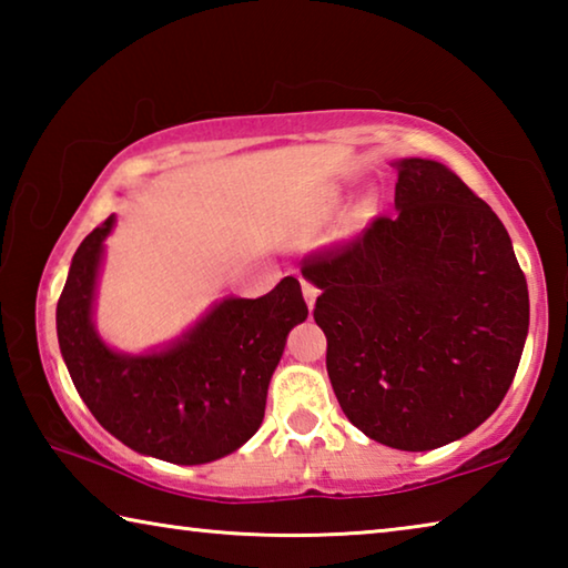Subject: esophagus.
<instances>
[{"label": "esophagus", "instance_id": "34e87169", "mask_svg": "<svg viewBox=\"0 0 568 568\" xmlns=\"http://www.w3.org/2000/svg\"><path fill=\"white\" fill-rule=\"evenodd\" d=\"M303 297H305V303H307V307H315V297H318V287H315L313 283H307V281H303Z\"/></svg>", "mask_w": 568, "mask_h": 568}]
</instances>
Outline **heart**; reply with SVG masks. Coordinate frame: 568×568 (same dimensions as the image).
Listing matches in <instances>:
<instances>
[{"mask_svg":"<svg viewBox=\"0 0 568 568\" xmlns=\"http://www.w3.org/2000/svg\"><path fill=\"white\" fill-rule=\"evenodd\" d=\"M373 215V197H363L358 207H355V217L361 220V223H365Z\"/></svg>","mask_w":568,"mask_h":568,"instance_id":"obj_1","label":"heart"}]
</instances>
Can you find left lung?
<instances>
[{
  "instance_id": "obj_1",
  "label": "left lung",
  "mask_w": 568,
  "mask_h": 568,
  "mask_svg": "<svg viewBox=\"0 0 568 568\" xmlns=\"http://www.w3.org/2000/svg\"><path fill=\"white\" fill-rule=\"evenodd\" d=\"M396 215L311 257L313 318L331 386L355 428L430 450L468 436L511 388L528 335V287L498 215L454 170L390 162Z\"/></svg>"
}]
</instances>
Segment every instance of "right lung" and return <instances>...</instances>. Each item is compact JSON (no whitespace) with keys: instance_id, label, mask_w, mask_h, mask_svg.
I'll return each instance as SVG.
<instances>
[{"instance_id":"add662e5","label":"right lung","mask_w":568,"mask_h":568,"mask_svg":"<svg viewBox=\"0 0 568 568\" xmlns=\"http://www.w3.org/2000/svg\"><path fill=\"white\" fill-rule=\"evenodd\" d=\"M110 215L82 240L57 303V341L80 398L100 426L142 456L200 466L233 454L261 428L287 333L307 318L301 283L263 297L215 301L178 338L118 351L94 325Z\"/></svg>"}]
</instances>
